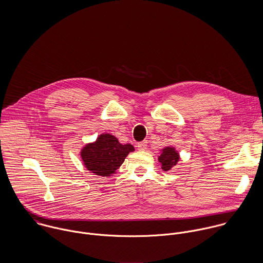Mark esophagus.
I'll return each instance as SVG.
<instances>
[{"label": "esophagus", "mask_w": 263, "mask_h": 263, "mask_svg": "<svg viewBox=\"0 0 263 263\" xmlns=\"http://www.w3.org/2000/svg\"><path fill=\"white\" fill-rule=\"evenodd\" d=\"M147 146H148V142H147V141H143V142L138 143V149L140 151L146 150V149H147Z\"/></svg>", "instance_id": "34e87169"}]
</instances>
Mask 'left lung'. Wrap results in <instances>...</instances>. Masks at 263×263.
<instances>
[{
    "label": "left lung",
    "instance_id": "obj_1",
    "mask_svg": "<svg viewBox=\"0 0 263 263\" xmlns=\"http://www.w3.org/2000/svg\"><path fill=\"white\" fill-rule=\"evenodd\" d=\"M159 162L162 165V169L165 171L171 170L178 162L179 155L178 152L172 147H166L162 150V154L159 156Z\"/></svg>",
    "mask_w": 263,
    "mask_h": 263
}]
</instances>
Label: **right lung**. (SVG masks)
Instances as JSON below:
<instances>
[{"instance_id":"add662e5","label":"right lung","mask_w":263,"mask_h":263,"mask_svg":"<svg viewBox=\"0 0 263 263\" xmlns=\"http://www.w3.org/2000/svg\"><path fill=\"white\" fill-rule=\"evenodd\" d=\"M134 151L133 145H122L112 135L102 134L96 142L87 144L82 149L81 157L85 167L92 173L110 176L121 166L125 157Z\"/></svg>"}]
</instances>
